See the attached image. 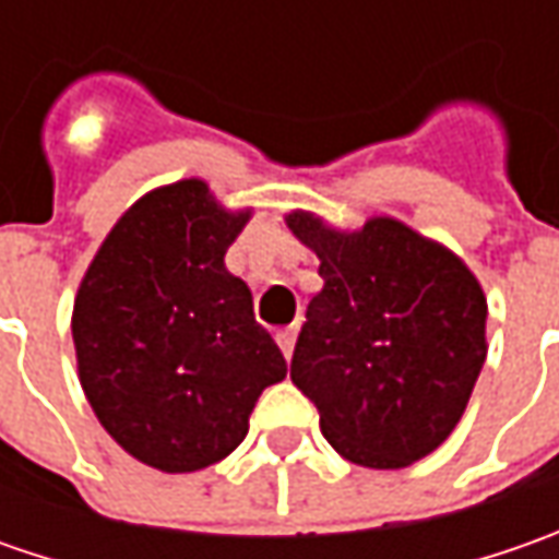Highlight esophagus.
I'll return each mask as SVG.
<instances>
[{
    "instance_id": "1",
    "label": "esophagus",
    "mask_w": 559,
    "mask_h": 559,
    "mask_svg": "<svg viewBox=\"0 0 559 559\" xmlns=\"http://www.w3.org/2000/svg\"><path fill=\"white\" fill-rule=\"evenodd\" d=\"M295 338H298V323H292V326H286V330H280V333H276V342H280V348H283L286 360H289L292 352H295Z\"/></svg>"
}]
</instances>
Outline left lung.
Here are the masks:
<instances>
[{
    "label": "left lung",
    "instance_id": "1",
    "mask_svg": "<svg viewBox=\"0 0 559 559\" xmlns=\"http://www.w3.org/2000/svg\"><path fill=\"white\" fill-rule=\"evenodd\" d=\"M323 289L295 342L292 382L345 461L401 469L461 423L485 364V292L454 251L395 217L355 233L292 211Z\"/></svg>",
    "mask_w": 559,
    "mask_h": 559
}]
</instances>
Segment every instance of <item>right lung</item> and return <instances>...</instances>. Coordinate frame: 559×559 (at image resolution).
Returning a JSON list of instances; mask_svg holds the SVG:
<instances>
[{"label": "right lung", "mask_w": 559, "mask_h": 559, "mask_svg": "<svg viewBox=\"0 0 559 559\" xmlns=\"http://www.w3.org/2000/svg\"><path fill=\"white\" fill-rule=\"evenodd\" d=\"M251 211L204 180L145 192L98 246L74 298L76 373L105 432L162 473H195L246 439L286 357L224 264Z\"/></svg>", "instance_id": "obj_1"}]
</instances>
